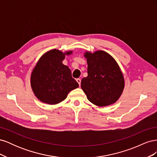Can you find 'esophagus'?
Wrapping results in <instances>:
<instances>
[{
    "mask_svg": "<svg viewBox=\"0 0 157 157\" xmlns=\"http://www.w3.org/2000/svg\"><path fill=\"white\" fill-rule=\"evenodd\" d=\"M77 82L78 83L79 86H80V83H81V80H80V78H77Z\"/></svg>",
    "mask_w": 157,
    "mask_h": 157,
    "instance_id": "esophagus-1",
    "label": "esophagus"
}]
</instances>
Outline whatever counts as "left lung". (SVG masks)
<instances>
[{
    "label": "left lung",
    "instance_id": "left-lung-1",
    "mask_svg": "<svg viewBox=\"0 0 157 157\" xmlns=\"http://www.w3.org/2000/svg\"><path fill=\"white\" fill-rule=\"evenodd\" d=\"M88 76L81 80V88L88 100L98 107L112 105L124 90V75L116 60L103 50L84 53Z\"/></svg>",
    "mask_w": 157,
    "mask_h": 157
}]
</instances>
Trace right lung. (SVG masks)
I'll return each mask as SVG.
<instances>
[{
  "mask_svg": "<svg viewBox=\"0 0 157 157\" xmlns=\"http://www.w3.org/2000/svg\"><path fill=\"white\" fill-rule=\"evenodd\" d=\"M65 52L57 49L46 52L37 61L31 75V86L36 98L42 103L56 105L63 101L68 94L79 86L72 78L69 67L63 64Z\"/></svg>",
  "mask_w": 157,
  "mask_h": 157,
  "instance_id": "1",
  "label": "right lung"
}]
</instances>
